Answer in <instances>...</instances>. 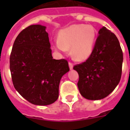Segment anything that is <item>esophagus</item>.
Masks as SVG:
<instances>
[{"mask_svg":"<svg viewBox=\"0 0 130 130\" xmlns=\"http://www.w3.org/2000/svg\"><path fill=\"white\" fill-rule=\"evenodd\" d=\"M69 68H70V69H72L73 67V63H72V62H71V61H69Z\"/></svg>","mask_w":130,"mask_h":130,"instance_id":"obj_1","label":"esophagus"}]
</instances>
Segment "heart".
I'll use <instances>...</instances> for the list:
<instances>
[{"mask_svg": "<svg viewBox=\"0 0 130 130\" xmlns=\"http://www.w3.org/2000/svg\"><path fill=\"white\" fill-rule=\"evenodd\" d=\"M96 40V30L90 25H72L61 29L59 40L54 42L58 51L65 53L71 48L73 57L78 61L88 59L92 53Z\"/></svg>", "mask_w": 130, "mask_h": 130, "instance_id": "b5f03b06", "label": "heart"}]
</instances>
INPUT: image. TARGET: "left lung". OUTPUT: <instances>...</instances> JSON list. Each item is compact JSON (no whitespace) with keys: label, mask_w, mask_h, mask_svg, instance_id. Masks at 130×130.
Here are the masks:
<instances>
[{"label":"left lung","mask_w":130,"mask_h":130,"mask_svg":"<svg viewBox=\"0 0 130 130\" xmlns=\"http://www.w3.org/2000/svg\"><path fill=\"white\" fill-rule=\"evenodd\" d=\"M99 34L90 56L73 67L79 74L77 86L81 95L94 101L114 90L121 79L123 63V52L116 36L105 27Z\"/></svg>","instance_id":"8db88e82"}]
</instances>
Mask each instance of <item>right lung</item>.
Returning <instances> with one entry per match:
<instances>
[{
  "mask_svg": "<svg viewBox=\"0 0 130 130\" xmlns=\"http://www.w3.org/2000/svg\"><path fill=\"white\" fill-rule=\"evenodd\" d=\"M46 27L29 25L19 34L10 55L13 86L31 104L48 105L59 98L60 80L69 71L66 59H53Z\"/></svg>",
  "mask_w": 130,
  "mask_h": 130,
  "instance_id": "obj_1",
  "label": "right lung"
}]
</instances>
